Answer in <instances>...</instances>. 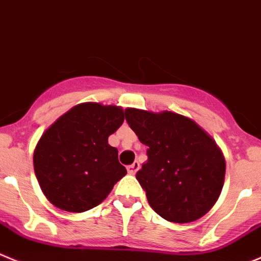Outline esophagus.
<instances>
[{"instance_id":"esophagus-1","label":"esophagus","mask_w":261,"mask_h":261,"mask_svg":"<svg viewBox=\"0 0 261 261\" xmlns=\"http://www.w3.org/2000/svg\"><path fill=\"white\" fill-rule=\"evenodd\" d=\"M139 167H140V165H139L138 161H135V162H134L133 165H130V166H127V171H128V174L135 175V174H136V171H138V170H139Z\"/></svg>"}]
</instances>
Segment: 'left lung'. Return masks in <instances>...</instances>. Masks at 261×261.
<instances>
[{"instance_id": "left-lung-1", "label": "left lung", "mask_w": 261, "mask_h": 261, "mask_svg": "<svg viewBox=\"0 0 261 261\" xmlns=\"http://www.w3.org/2000/svg\"><path fill=\"white\" fill-rule=\"evenodd\" d=\"M125 117L148 161L136 172L150 207L171 223H192L213 208L225 177V158L213 136L175 112L127 108Z\"/></svg>"}]
</instances>
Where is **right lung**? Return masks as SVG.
I'll return each mask as SVG.
<instances>
[{
	"label": "right lung",
	"instance_id": "1",
	"mask_svg": "<svg viewBox=\"0 0 261 261\" xmlns=\"http://www.w3.org/2000/svg\"><path fill=\"white\" fill-rule=\"evenodd\" d=\"M123 119L122 107L87 101L70 108L42 134L33 166L41 191L55 207L90 210L127 174L117 148L108 144Z\"/></svg>",
	"mask_w": 261,
	"mask_h": 261
}]
</instances>
